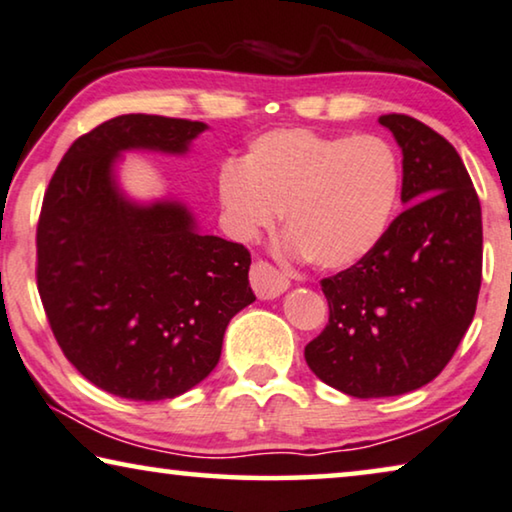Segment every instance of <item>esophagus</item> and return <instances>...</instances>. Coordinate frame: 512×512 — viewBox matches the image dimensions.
Wrapping results in <instances>:
<instances>
[{
    "mask_svg": "<svg viewBox=\"0 0 512 512\" xmlns=\"http://www.w3.org/2000/svg\"><path fill=\"white\" fill-rule=\"evenodd\" d=\"M250 285H253L259 299H276L290 290V280L266 262L253 264V269H250Z\"/></svg>",
    "mask_w": 512,
    "mask_h": 512,
    "instance_id": "esophagus-1",
    "label": "esophagus"
}]
</instances>
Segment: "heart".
Returning a JSON list of instances; mask_svg holds the SVG:
<instances>
[{"label": "heart", "instance_id": "obj_1", "mask_svg": "<svg viewBox=\"0 0 512 512\" xmlns=\"http://www.w3.org/2000/svg\"><path fill=\"white\" fill-rule=\"evenodd\" d=\"M227 232L255 241L285 211L283 246L322 271L364 262L390 229L401 194V164L380 136H331L304 127L271 129L239 162L218 171Z\"/></svg>", "mask_w": 512, "mask_h": 512}]
</instances>
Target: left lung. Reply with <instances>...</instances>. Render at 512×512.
<instances>
[{
    "mask_svg": "<svg viewBox=\"0 0 512 512\" xmlns=\"http://www.w3.org/2000/svg\"><path fill=\"white\" fill-rule=\"evenodd\" d=\"M403 155L401 204L383 243L322 280L329 325L304 357L357 399L399 397L445 369L469 329L482 278V213L457 150L410 115H380Z\"/></svg>",
    "mask_w": 512,
    "mask_h": 512,
    "instance_id": "1",
    "label": "left lung"
}]
</instances>
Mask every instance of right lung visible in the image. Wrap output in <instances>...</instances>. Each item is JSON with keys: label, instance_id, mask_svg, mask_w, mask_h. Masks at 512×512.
I'll list each match as a JSON object with an SVG mask.
<instances>
[{"label": "right lung", "instance_id": "obj_1", "mask_svg": "<svg viewBox=\"0 0 512 512\" xmlns=\"http://www.w3.org/2000/svg\"><path fill=\"white\" fill-rule=\"evenodd\" d=\"M206 122L127 113L62 157L43 197L37 283L64 357L99 390L174 399L218 364L229 320L255 301L250 253L201 234L176 197L139 201L118 178L125 153L183 157Z\"/></svg>", "mask_w": 512, "mask_h": 512}]
</instances>
